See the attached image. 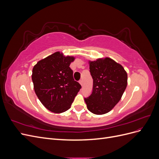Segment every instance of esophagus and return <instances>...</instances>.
<instances>
[{"label": "esophagus", "instance_id": "obj_1", "mask_svg": "<svg viewBox=\"0 0 159 159\" xmlns=\"http://www.w3.org/2000/svg\"><path fill=\"white\" fill-rule=\"evenodd\" d=\"M79 82H80V84H81V85H83V81H82V80H80Z\"/></svg>", "mask_w": 159, "mask_h": 159}]
</instances>
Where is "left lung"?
<instances>
[{
	"label": "left lung",
	"instance_id": "left-lung-1",
	"mask_svg": "<svg viewBox=\"0 0 159 159\" xmlns=\"http://www.w3.org/2000/svg\"><path fill=\"white\" fill-rule=\"evenodd\" d=\"M93 78V91L85 102L95 115L109 112L117 104L127 85V74L123 67L110 57L89 61Z\"/></svg>",
	"mask_w": 159,
	"mask_h": 159
}]
</instances>
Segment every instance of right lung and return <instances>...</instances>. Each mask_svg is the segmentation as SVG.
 Masks as SVG:
<instances>
[{"label": "right lung", "mask_w": 159, "mask_h": 159, "mask_svg": "<svg viewBox=\"0 0 159 159\" xmlns=\"http://www.w3.org/2000/svg\"><path fill=\"white\" fill-rule=\"evenodd\" d=\"M75 57L56 52L37 62L32 80L37 97L43 105L55 113L66 111L81 89L73 78L70 65Z\"/></svg>", "instance_id": "right-lung-1"}]
</instances>
